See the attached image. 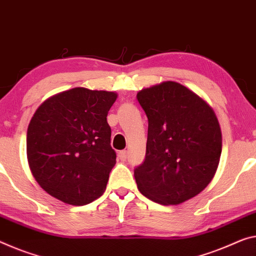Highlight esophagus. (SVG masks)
<instances>
[{
    "label": "esophagus",
    "mask_w": 256,
    "mask_h": 256,
    "mask_svg": "<svg viewBox=\"0 0 256 256\" xmlns=\"http://www.w3.org/2000/svg\"><path fill=\"white\" fill-rule=\"evenodd\" d=\"M118 156H119V159L121 161H126V160H127V158H128V151H126V150L120 151L119 154H118Z\"/></svg>",
    "instance_id": "esophagus-1"
}]
</instances>
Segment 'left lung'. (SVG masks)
<instances>
[{
    "instance_id": "left-lung-1",
    "label": "left lung",
    "mask_w": 256,
    "mask_h": 256,
    "mask_svg": "<svg viewBox=\"0 0 256 256\" xmlns=\"http://www.w3.org/2000/svg\"><path fill=\"white\" fill-rule=\"evenodd\" d=\"M137 100L148 120L145 159L134 169L140 194L161 205L194 198L214 178L221 156L214 111L174 81L140 90Z\"/></svg>"
}]
</instances>
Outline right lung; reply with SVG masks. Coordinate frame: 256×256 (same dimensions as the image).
<instances>
[{
	"mask_svg": "<svg viewBox=\"0 0 256 256\" xmlns=\"http://www.w3.org/2000/svg\"><path fill=\"white\" fill-rule=\"evenodd\" d=\"M116 97L73 88L38 106L27 129V159L50 196L82 206L103 194L116 159L106 120Z\"/></svg>",
	"mask_w": 256,
	"mask_h": 256,
	"instance_id": "obj_1",
	"label": "right lung"
}]
</instances>
